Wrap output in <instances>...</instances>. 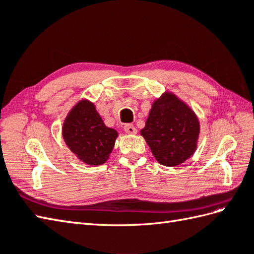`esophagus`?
I'll use <instances>...</instances> for the list:
<instances>
[{
    "instance_id": "esophagus-1",
    "label": "esophagus",
    "mask_w": 254,
    "mask_h": 254,
    "mask_svg": "<svg viewBox=\"0 0 254 254\" xmlns=\"http://www.w3.org/2000/svg\"><path fill=\"white\" fill-rule=\"evenodd\" d=\"M124 132L127 134H130V135H133V134H136V127L133 126V124H127L124 127Z\"/></svg>"
}]
</instances>
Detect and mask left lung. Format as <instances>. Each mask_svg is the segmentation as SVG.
<instances>
[{
    "label": "left lung",
    "instance_id": "1",
    "mask_svg": "<svg viewBox=\"0 0 254 254\" xmlns=\"http://www.w3.org/2000/svg\"><path fill=\"white\" fill-rule=\"evenodd\" d=\"M199 121L191 107L171 91L154 100L141 135L160 165L175 167L193 156Z\"/></svg>",
    "mask_w": 254,
    "mask_h": 254
}]
</instances>
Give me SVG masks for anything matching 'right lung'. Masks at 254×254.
<instances>
[{"label":"right lung","instance_id":"right-lung-1","mask_svg":"<svg viewBox=\"0 0 254 254\" xmlns=\"http://www.w3.org/2000/svg\"><path fill=\"white\" fill-rule=\"evenodd\" d=\"M118 132L105 126L94 102L79 100L63 122L62 136L75 156L89 166L105 164L115 147Z\"/></svg>","mask_w":254,"mask_h":254}]
</instances>
